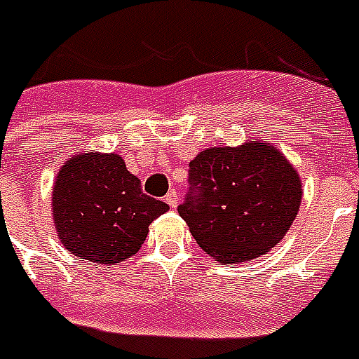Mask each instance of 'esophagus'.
Wrapping results in <instances>:
<instances>
[{
  "label": "esophagus",
  "mask_w": 359,
  "mask_h": 359,
  "mask_svg": "<svg viewBox=\"0 0 359 359\" xmlns=\"http://www.w3.org/2000/svg\"><path fill=\"white\" fill-rule=\"evenodd\" d=\"M165 203H168L171 208H177V205H179V194H177L175 189H171L170 194L165 195Z\"/></svg>",
  "instance_id": "34e87169"
}]
</instances>
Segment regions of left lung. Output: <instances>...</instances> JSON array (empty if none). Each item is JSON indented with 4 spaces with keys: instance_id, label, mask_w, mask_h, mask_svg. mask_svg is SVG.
Listing matches in <instances>:
<instances>
[{
    "instance_id": "obj_1",
    "label": "left lung",
    "mask_w": 359,
    "mask_h": 359,
    "mask_svg": "<svg viewBox=\"0 0 359 359\" xmlns=\"http://www.w3.org/2000/svg\"><path fill=\"white\" fill-rule=\"evenodd\" d=\"M189 182L179 214L197 245L221 265L267 255L301 208V175L267 142L201 151L189 162Z\"/></svg>"
}]
</instances>
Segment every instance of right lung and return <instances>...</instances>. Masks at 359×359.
I'll use <instances>...</instances> for the list:
<instances>
[{
  "label": "right lung",
  "instance_id": "1",
  "mask_svg": "<svg viewBox=\"0 0 359 359\" xmlns=\"http://www.w3.org/2000/svg\"><path fill=\"white\" fill-rule=\"evenodd\" d=\"M51 210L64 249L81 260L116 265L138 252L151 223L170 206L142 191L119 154L79 151L58 170Z\"/></svg>",
  "mask_w": 359,
  "mask_h": 359
}]
</instances>
